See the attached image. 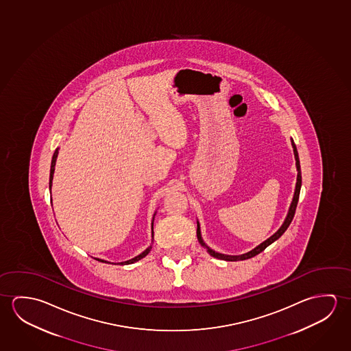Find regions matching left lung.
Wrapping results in <instances>:
<instances>
[{
	"mask_svg": "<svg viewBox=\"0 0 351 351\" xmlns=\"http://www.w3.org/2000/svg\"><path fill=\"white\" fill-rule=\"evenodd\" d=\"M291 145H293V149H294L295 161H296V169H298V179H296V188H295L294 199H293V202H291V205H290L289 212H288V216H287L285 221H284L283 226L279 228L277 233L273 234L272 237H271L269 239L266 240V241H263L262 244L258 245L257 247H255L254 250H251L250 252L244 254V255H240V256H229V255H223V254H218L216 251L211 250V249H210V247L204 243V240L201 238L200 227H199V224H197V230H196V234H197L199 243H200L201 246L206 247L207 251H208V254H210L211 256L216 257V258H221V260H226V261H239V260L251 258V257L258 255L260 252H262V251L265 250V249L267 247L268 245L272 244L273 241H276L278 238H280V237L283 235L284 232L288 229V227L290 226V223H291L293 218H294L295 211H296V206H298V201H299V195H300L301 189L300 161H299L298 150H296V146H295L294 141H293V140H291Z\"/></svg>",
	"mask_w": 351,
	"mask_h": 351,
	"instance_id": "obj_1",
	"label": "left lung"
}]
</instances>
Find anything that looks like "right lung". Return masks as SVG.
<instances>
[{
  "label": "right lung",
  "instance_id": "1",
  "mask_svg": "<svg viewBox=\"0 0 351 351\" xmlns=\"http://www.w3.org/2000/svg\"><path fill=\"white\" fill-rule=\"evenodd\" d=\"M57 155H58V149H56L55 150V152H53V156H52V161H51V169H50V183H49V185H50V189H51V185H52V178H53V172H55V165H56V158ZM151 247H147L146 250L143 252V254H140L139 256L134 257V258H132V260H129V261L125 262H121V265H130V263H134V262L139 261V260H141L143 257L146 256L149 252H150ZM97 261L101 262H107L104 261V260H100V258H96ZM108 263V262H107Z\"/></svg>",
  "mask_w": 351,
  "mask_h": 351
}]
</instances>
